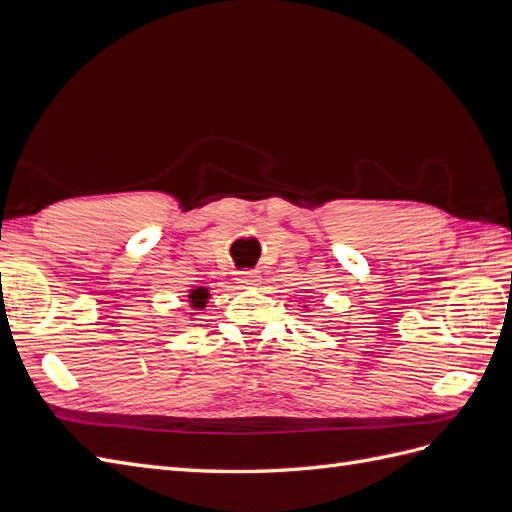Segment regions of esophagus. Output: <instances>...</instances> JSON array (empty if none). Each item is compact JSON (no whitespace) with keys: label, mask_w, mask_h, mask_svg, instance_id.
<instances>
[{"label":"esophagus","mask_w":512,"mask_h":512,"mask_svg":"<svg viewBox=\"0 0 512 512\" xmlns=\"http://www.w3.org/2000/svg\"><path fill=\"white\" fill-rule=\"evenodd\" d=\"M258 282H260L258 275L252 273V271H243V273L237 275V284L243 286V288H252V286H256Z\"/></svg>","instance_id":"34e87169"}]
</instances>
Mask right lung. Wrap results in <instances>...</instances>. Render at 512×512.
Returning <instances> with one entry per match:
<instances>
[{"label": "right lung", "instance_id": "obj_1", "mask_svg": "<svg viewBox=\"0 0 512 512\" xmlns=\"http://www.w3.org/2000/svg\"><path fill=\"white\" fill-rule=\"evenodd\" d=\"M188 301H190V307H192V309H205V307H207V301H209V290L203 288V286H198V288L190 290Z\"/></svg>", "mask_w": 512, "mask_h": 512}]
</instances>
